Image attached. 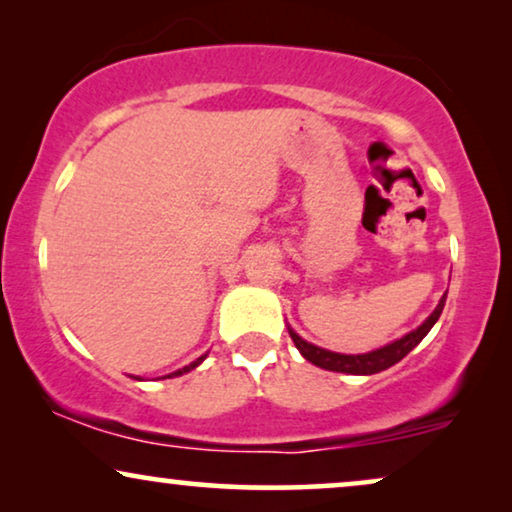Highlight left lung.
Returning <instances> with one entry per match:
<instances>
[{
    "instance_id": "1",
    "label": "left lung",
    "mask_w": 512,
    "mask_h": 512,
    "mask_svg": "<svg viewBox=\"0 0 512 512\" xmlns=\"http://www.w3.org/2000/svg\"><path fill=\"white\" fill-rule=\"evenodd\" d=\"M445 299H447V295L440 297L438 306H435L431 316H428L424 323L417 327V330L407 332V335L395 339V342H391V344L381 346V349L356 353V356H353V353H335V351L320 349V346L306 342V339L299 337L290 325H288V332H290L292 342H295V346L299 349V353H302V356L316 367H323V370H330V372L363 374V377H367V374H377L381 370H388V367L395 363H400V360H403L407 353H410L414 346H417L421 339L431 332V327L438 323L440 313H442V309H445Z\"/></svg>"
}]
</instances>
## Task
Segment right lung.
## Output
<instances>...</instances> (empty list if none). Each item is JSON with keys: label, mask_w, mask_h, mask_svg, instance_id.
<instances>
[{"label": "right lung", "mask_w": 512, "mask_h": 512, "mask_svg": "<svg viewBox=\"0 0 512 512\" xmlns=\"http://www.w3.org/2000/svg\"><path fill=\"white\" fill-rule=\"evenodd\" d=\"M206 356H208V353H206ZM206 356L196 358V360H194V363H189V365H185V367H182V370H175V372H170V374H166V377L170 379V377H180V374H187V372H192V370H194V367H199V365L203 363V360H206ZM166 377H161V379H166ZM133 379H140V377H133Z\"/></svg>", "instance_id": "add662e5"}]
</instances>
